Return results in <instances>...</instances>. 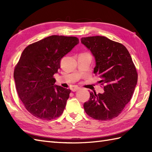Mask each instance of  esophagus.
<instances>
[{
	"label": "esophagus",
	"instance_id": "esophagus-1",
	"mask_svg": "<svg viewBox=\"0 0 152 152\" xmlns=\"http://www.w3.org/2000/svg\"><path fill=\"white\" fill-rule=\"evenodd\" d=\"M80 88H79V87H74V88H72V91H78V90H79Z\"/></svg>",
	"mask_w": 152,
	"mask_h": 152
}]
</instances>
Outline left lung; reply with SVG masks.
Returning a JSON list of instances; mask_svg holds the SVG:
<instances>
[{"instance_id":"1","label":"left lung","mask_w":152,"mask_h":152,"mask_svg":"<svg viewBox=\"0 0 152 152\" xmlns=\"http://www.w3.org/2000/svg\"><path fill=\"white\" fill-rule=\"evenodd\" d=\"M81 42L95 57L93 72L104 85L103 93L90 92L89 101L83 104L85 112L98 120L114 119L130 101L137 83L131 55L124 45L105 37H83Z\"/></svg>"}]
</instances>
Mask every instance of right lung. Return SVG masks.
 <instances>
[{
    "label": "right lung",
    "instance_id": "1",
    "mask_svg": "<svg viewBox=\"0 0 152 152\" xmlns=\"http://www.w3.org/2000/svg\"><path fill=\"white\" fill-rule=\"evenodd\" d=\"M79 43L78 38L52 35L28 46L15 67L16 89L34 117L51 120L63 114L70 89L55 84L61 59Z\"/></svg>",
    "mask_w": 152,
    "mask_h": 152
}]
</instances>
